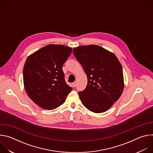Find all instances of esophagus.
<instances>
[{"label":"esophagus","mask_w":153,"mask_h":153,"mask_svg":"<svg viewBox=\"0 0 153 153\" xmlns=\"http://www.w3.org/2000/svg\"><path fill=\"white\" fill-rule=\"evenodd\" d=\"M76 83H77V82L75 81V82H74L73 83V87H76Z\"/></svg>","instance_id":"34e87169"}]
</instances>
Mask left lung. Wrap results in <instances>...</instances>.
I'll list each match as a JSON object with an SVG mask.
<instances>
[{
  "label": "left lung",
  "instance_id": "obj_1",
  "mask_svg": "<svg viewBox=\"0 0 153 153\" xmlns=\"http://www.w3.org/2000/svg\"><path fill=\"white\" fill-rule=\"evenodd\" d=\"M73 53L88 79L86 88L79 93L82 104L95 113L107 111L124 89L119 60L114 53L96 45L74 48Z\"/></svg>",
  "mask_w": 153,
  "mask_h": 153
}]
</instances>
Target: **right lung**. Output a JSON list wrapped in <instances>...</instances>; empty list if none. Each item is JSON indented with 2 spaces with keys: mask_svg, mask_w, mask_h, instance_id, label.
I'll return each instance as SVG.
<instances>
[{
  "mask_svg": "<svg viewBox=\"0 0 153 153\" xmlns=\"http://www.w3.org/2000/svg\"><path fill=\"white\" fill-rule=\"evenodd\" d=\"M63 45L50 44L30 54L24 67V84L28 97L39 106L51 110L63 104L72 88L62 69L72 52Z\"/></svg>",
  "mask_w": 153,
  "mask_h": 153,
  "instance_id": "right-lung-1",
  "label": "right lung"
}]
</instances>
